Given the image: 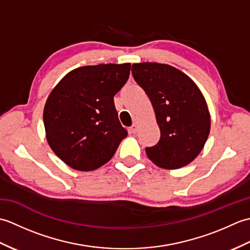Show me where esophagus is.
I'll return each mask as SVG.
<instances>
[{
    "label": "esophagus",
    "instance_id": "1",
    "mask_svg": "<svg viewBox=\"0 0 250 250\" xmlns=\"http://www.w3.org/2000/svg\"><path fill=\"white\" fill-rule=\"evenodd\" d=\"M130 131L132 132V133H135V132L137 131V125L136 124H133L131 126H130Z\"/></svg>",
    "mask_w": 250,
    "mask_h": 250
}]
</instances>
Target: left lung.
<instances>
[{
    "instance_id": "1",
    "label": "left lung",
    "mask_w": 250,
    "mask_h": 250,
    "mask_svg": "<svg viewBox=\"0 0 250 250\" xmlns=\"http://www.w3.org/2000/svg\"><path fill=\"white\" fill-rule=\"evenodd\" d=\"M132 75L155 109L160 140L146 147L147 157L163 168H179L198 157L210 129L203 94L192 79L171 65L135 63Z\"/></svg>"
}]
</instances>
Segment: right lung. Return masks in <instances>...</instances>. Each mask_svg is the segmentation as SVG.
Returning a JSON list of instances; mask_svg holds the SVG:
<instances>
[{
    "label": "right lung",
    "instance_id": "1",
    "mask_svg": "<svg viewBox=\"0 0 250 250\" xmlns=\"http://www.w3.org/2000/svg\"><path fill=\"white\" fill-rule=\"evenodd\" d=\"M130 63L75 68L49 94L44 125L50 148L68 167L93 171L108 162L128 132L114 97L129 79Z\"/></svg>",
    "mask_w": 250,
    "mask_h": 250
}]
</instances>
